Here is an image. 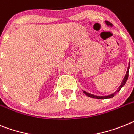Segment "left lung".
<instances>
[{"label":"left lung","instance_id":"obj_1","mask_svg":"<svg viewBox=\"0 0 134 134\" xmlns=\"http://www.w3.org/2000/svg\"><path fill=\"white\" fill-rule=\"evenodd\" d=\"M105 22H106V25H108V26H113V24L110 22V21H105ZM129 69H130V64H129V67H128L126 75H125V76L124 79H123V82H122V83H121V85H120V86L119 87V88H118V89H117V90H116V91H115V93H113V94L109 95V96H94V95H92V94H90V93H87L86 91H83V92H84L85 94L86 95V96H87L88 97H90V98H96V99H100V100H103V99H108V98H113V97H114V96H115V94H116V93H118L119 91L120 90H121V88L123 87V86H124L125 84L126 83L127 81L128 76H129Z\"/></svg>","mask_w":134,"mask_h":134}]
</instances>
